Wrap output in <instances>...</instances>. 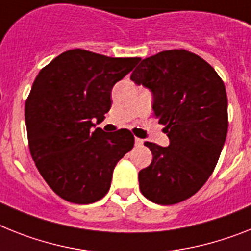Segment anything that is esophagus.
I'll use <instances>...</instances> for the list:
<instances>
[{
    "label": "esophagus",
    "instance_id": "1",
    "mask_svg": "<svg viewBox=\"0 0 251 251\" xmlns=\"http://www.w3.org/2000/svg\"><path fill=\"white\" fill-rule=\"evenodd\" d=\"M134 144H136V146H142V144H144V140H141V138L136 137L134 138Z\"/></svg>",
    "mask_w": 251,
    "mask_h": 251
}]
</instances>
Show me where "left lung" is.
I'll list each match as a JSON object with an SVG mask.
<instances>
[{
  "label": "left lung",
  "mask_w": 251,
  "mask_h": 251,
  "mask_svg": "<svg viewBox=\"0 0 251 251\" xmlns=\"http://www.w3.org/2000/svg\"><path fill=\"white\" fill-rule=\"evenodd\" d=\"M130 79L152 92L154 117L169 138L168 148L145 142L152 161L138 173L141 192L155 204L183 201L208 181L225 145V83L212 65L186 50L146 57Z\"/></svg>",
  "instance_id": "obj_1"
}]
</instances>
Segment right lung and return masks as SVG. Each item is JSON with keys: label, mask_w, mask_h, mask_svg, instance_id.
<instances>
[{"label": "right lung", "mask_w": 251, "mask_h": 251, "mask_svg": "<svg viewBox=\"0 0 251 251\" xmlns=\"http://www.w3.org/2000/svg\"><path fill=\"white\" fill-rule=\"evenodd\" d=\"M140 57L69 50L46 65L25 101L30 155L47 185L66 201L91 204L110 188L117 163L132 150L128 129L92 127L111 107V90Z\"/></svg>", "instance_id": "1"}]
</instances>
